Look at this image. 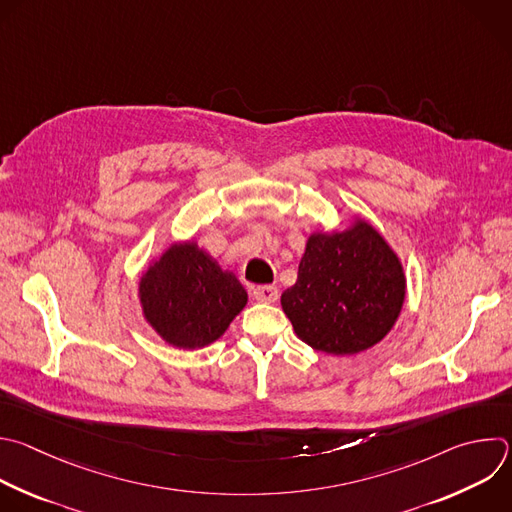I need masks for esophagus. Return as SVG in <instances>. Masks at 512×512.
<instances>
[{
	"instance_id": "obj_1",
	"label": "esophagus",
	"mask_w": 512,
	"mask_h": 512,
	"mask_svg": "<svg viewBox=\"0 0 512 512\" xmlns=\"http://www.w3.org/2000/svg\"><path fill=\"white\" fill-rule=\"evenodd\" d=\"M253 297L263 303H275L279 297V291L275 285H259L253 289Z\"/></svg>"
}]
</instances>
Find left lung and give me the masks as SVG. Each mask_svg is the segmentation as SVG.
Segmentation results:
<instances>
[{"label":"left lung","mask_w":512,"mask_h":512,"mask_svg":"<svg viewBox=\"0 0 512 512\" xmlns=\"http://www.w3.org/2000/svg\"><path fill=\"white\" fill-rule=\"evenodd\" d=\"M402 265L368 223L344 233H313L297 281L281 305L297 337L317 352L352 356L378 344L400 315Z\"/></svg>","instance_id":"obj_1"}]
</instances>
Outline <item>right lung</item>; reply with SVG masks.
<instances>
[{
    "instance_id": "obj_1",
    "label": "right lung",
    "mask_w": 512,
    "mask_h": 512,
    "mask_svg": "<svg viewBox=\"0 0 512 512\" xmlns=\"http://www.w3.org/2000/svg\"><path fill=\"white\" fill-rule=\"evenodd\" d=\"M150 325L177 348H203L219 339L245 307L247 291L195 243L170 247L140 281Z\"/></svg>"
}]
</instances>
